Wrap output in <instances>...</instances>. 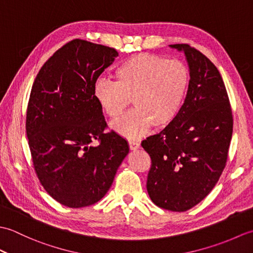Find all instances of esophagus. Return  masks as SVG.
<instances>
[{
  "label": "esophagus",
  "mask_w": 253,
  "mask_h": 253,
  "mask_svg": "<svg viewBox=\"0 0 253 253\" xmlns=\"http://www.w3.org/2000/svg\"><path fill=\"white\" fill-rule=\"evenodd\" d=\"M128 144H129L130 150H137V149H139V147H140L139 142L135 141V140H129V141H128Z\"/></svg>",
  "instance_id": "obj_1"
}]
</instances>
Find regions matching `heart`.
I'll return each mask as SVG.
<instances>
[{
    "mask_svg": "<svg viewBox=\"0 0 253 253\" xmlns=\"http://www.w3.org/2000/svg\"><path fill=\"white\" fill-rule=\"evenodd\" d=\"M117 82L96 80L93 95L111 118L120 116L133 101L136 109L112 123L121 136L136 139L155 125L164 128L173 123L184 104L190 74L184 63L139 53L124 61L115 71Z\"/></svg>",
    "mask_w": 253,
    "mask_h": 253,
    "instance_id": "b5f03b06",
    "label": "heart"
}]
</instances>
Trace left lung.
<instances>
[{"label": "left lung", "mask_w": 253, "mask_h": 253, "mask_svg": "<svg viewBox=\"0 0 253 253\" xmlns=\"http://www.w3.org/2000/svg\"><path fill=\"white\" fill-rule=\"evenodd\" d=\"M184 51L190 83L176 120L141 142L151 158L147 190L158 207L184 212L202 201L226 165L233 135V114L221 74L200 51Z\"/></svg>", "instance_id": "1"}]
</instances>
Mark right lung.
Instances as JSON below:
<instances>
[{"label":"right lung","instance_id":"right-lung-1","mask_svg":"<svg viewBox=\"0 0 253 253\" xmlns=\"http://www.w3.org/2000/svg\"><path fill=\"white\" fill-rule=\"evenodd\" d=\"M116 56L113 47L75 39L43 64L32 84L26 132L34 169L45 191L68 208L100 201L129 152L123 137L104 132L93 95L96 79Z\"/></svg>","mask_w":253,"mask_h":253}]
</instances>
